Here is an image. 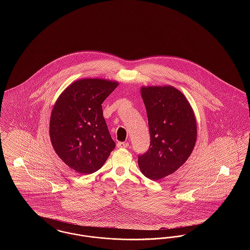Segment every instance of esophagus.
I'll return each instance as SVG.
<instances>
[{"label":"esophagus","mask_w":250,"mask_h":250,"mask_svg":"<svg viewBox=\"0 0 250 250\" xmlns=\"http://www.w3.org/2000/svg\"><path fill=\"white\" fill-rule=\"evenodd\" d=\"M118 148H127L128 147V143H117Z\"/></svg>","instance_id":"obj_1"}]
</instances>
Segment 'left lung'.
Masks as SVG:
<instances>
[{"mask_svg": "<svg viewBox=\"0 0 250 250\" xmlns=\"http://www.w3.org/2000/svg\"><path fill=\"white\" fill-rule=\"evenodd\" d=\"M150 146L139 155L144 176L160 180L173 173L189 157L197 140L196 119L188 99L171 86L143 87Z\"/></svg>", "mask_w": 250, "mask_h": 250, "instance_id": "8db88e82", "label": "left lung"}]
</instances>
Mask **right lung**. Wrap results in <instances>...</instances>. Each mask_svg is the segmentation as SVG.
Returning a JSON list of instances; mask_svg holds the SVG:
<instances>
[{
	"mask_svg": "<svg viewBox=\"0 0 250 250\" xmlns=\"http://www.w3.org/2000/svg\"><path fill=\"white\" fill-rule=\"evenodd\" d=\"M117 86L118 83L106 80H80L69 85L54 105L50 141L60 158L77 172L98 170L115 148L102 103Z\"/></svg>",
	"mask_w": 250,
	"mask_h": 250,
	"instance_id": "obj_1",
	"label": "right lung"
}]
</instances>
